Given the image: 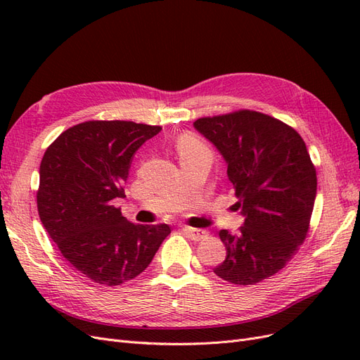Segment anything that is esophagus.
<instances>
[{"instance_id":"1","label":"esophagus","mask_w":360,"mask_h":360,"mask_svg":"<svg viewBox=\"0 0 360 360\" xmlns=\"http://www.w3.org/2000/svg\"><path fill=\"white\" fill-rule=\"evenodd\" d=\"M183 233L186 234L192 240H201L207 236L204 230H200V228H191V226H183Z\"/></svg>"}]
</instances>
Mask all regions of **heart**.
I'll return each mask as SVG.
<instances>
[{
    "label": "heart",
    "mask_w": 360,
    "mask_h": 360,
    "mask_svg": "<svg viewBox=\"0 0 360 360\" xmlns=\"http://www.w3.org/2000/svg\"><path fill=\"white\" fill-rule=\"evenodd\" d=\"M177 148H179L180 156L188 155V153H193V151L205 150V147L202 146L201 141H200L197 136H193V135H191V134H186V135L180 136Z\"/></svg>",
    "instance_id": "obj_1"
}]
</instances>
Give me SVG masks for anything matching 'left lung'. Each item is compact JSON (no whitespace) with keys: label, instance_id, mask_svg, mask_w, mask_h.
I'll list each match as a JSON object with an SVG mask.
<instances>
[{"label":"left lung","instance_id":"left-lung-1","mask_svg":"<svg viewBox=\"0 0 360 360\" xmlns=\"http://www.w3.org/2000/svg\"><path fill=\"white\" fill-rule=\"evenodd\" d=\"M193 127L222 155L245 217L238 233L219 231L226 257L213 271L231 284H257L307 237L317 195L307 146L292 127L257 111L198 118Z\"/></svg>","mask_w":360,"mask_h":360}]
</instances>
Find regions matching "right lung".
I'll return each mask as SVG.
<instances>
[{
  "instance_id": "add662e5",
  "label": "right lung",
  "mask_w": 360,
  "mask_h": 360,
  "mask_svg": "<svg viewBox=\"0 0 360 360\" xmlns=\"http://www.w3.org/2000/svg\"><path fill=\"white\" fill-rule=\"evenodd\" d=\"M162 130L134 122H85L53 141L40 163L37 209L60 252L96 284L120 285L148 267L171 233L167 224H132L112 200L136 150Z\"/></svg>"
}]
</instances>
